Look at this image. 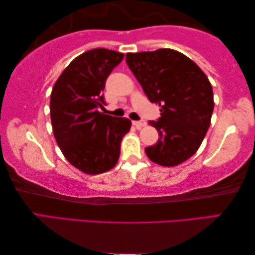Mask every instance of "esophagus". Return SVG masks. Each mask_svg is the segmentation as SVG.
<instances>
[{
    "instance_id": "esophagus-1",
    "label": "esophagus",
    "mask_w": 255,
    "mask_h": 255,
    "mask_svg": "<svg viewBox=\"0 0 255 255\" xmlns=\"http://www.w3.org/2000/svg\"><path fill=\"white\" fill-rule=\"evenodd\" d=\"M133 125H135L137 128L145 127L147 125V122H145L144 120H140V121H133Z\"/></svg>"
}]
</instances>
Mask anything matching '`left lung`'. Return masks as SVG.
<instances>
[{
    "instance_id": "1",
    "label": "left lung",
    "mask_w": 255,
    "mask_h": 255,
    "mask_svg": "<svg viewBox=\"0 0 255 255\" xmlns=\"http://www.w3.org/2000/svg\"><path fill=\"white\" fill-rule=\"evenodd\" d=\"M127 63L160 118L149 121L159 139L147 147L150 160L176 166L197 152L210 127L212 87L203 71L182 53L169 48L128 53Z\"/></svg>"
}]
</instances>
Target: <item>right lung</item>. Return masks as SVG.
Returning a JSON list of instances; mask_svg holds the SVG:
<instances>
[{
	"label": "right lung",
	"mask_w": 255,
	"mask_h": 255,
	"mask_svg": "<svg viewBox=\"0 0 255 255\" xmlns=\"http://www.w3.org/2000/svg\"><path fill=\"white\" fill-rule=\"evenodd\" d=\"M124 54L95 48L66 66L51 95V120L56 142L71 165L86 174H102L116 165L121 141L131 121L98 112L104 88Z\"/></svg>",
	"instance_id": "right-lung-1"
}]
</instances>
